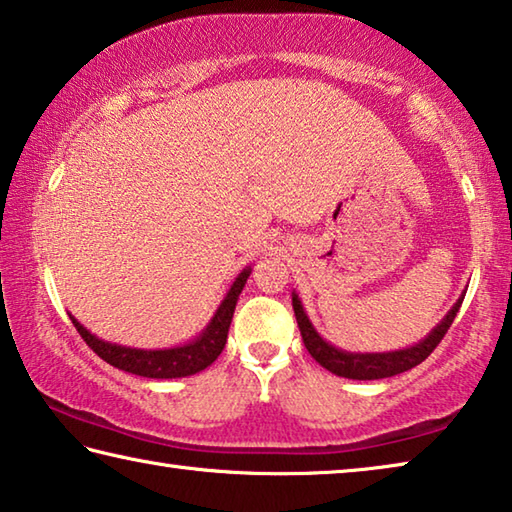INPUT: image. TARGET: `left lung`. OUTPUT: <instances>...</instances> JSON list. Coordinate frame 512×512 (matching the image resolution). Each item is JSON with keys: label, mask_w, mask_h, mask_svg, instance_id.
Returning <instances> with one entry per match:
<instances>
[{"label": "left lung", "mask_w": 512, "mask_h": 512, "mask_svg": "<svg viewBox=\"0 0 512 512\" xmlns=\"http://www.w3.org/2000/svg\"><path fill=\"white\" fill-rule=\"evenodd\" d=\"M463 298L465 296L456 300V305L447 311V316L440 320L436 327H433V332L427 336V339L411 345V348L395 350V352L361 354V352H345V350L334 348V345H329L323 336L316 332L314 325H311V320L307 318L296 293H293V311H296V320H298L302 341H305V348L309 350L311 357L320 363V366L339 377L366 381V379H384V377L400 375V372L411 370L427 359L429 354L436 350V345L443 341L447 329L452 327L458 309L463 305Z\"/></svg>", "instance_id": "1"}]
</instances>
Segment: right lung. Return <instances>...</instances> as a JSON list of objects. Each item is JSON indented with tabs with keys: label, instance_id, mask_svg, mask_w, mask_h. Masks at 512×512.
Returning a JSON list of instances; mask_svg holds the SVG:
<instances>
[{
	"label": "right lung",
	"instance_id": "right-lung-1",
	"mask_svg": "<svg viewBox=\"0 0 512 512\" xmlns=\"http://www.w3.org/2000/svg\"><path fill=\"white\" fill-rule=\"evenodd\" d=\"M248 275H250V266H246L244 271L237 275V280L232 282L228 296L223 298L219 309H216V314L210 320V325L203 329L201 336H196L194 341H189L185 345H178V348H169V350L126 348V345L97 339V336L90 334L74 316L69 318H72L76 332L83 336V341L88 343L103 361L110 363V366L133 372V375H140V377H149V379H176V377L196 375V372L212 366L216 357L223 352L225 341H228L232 314H235L239 293L244 289Z\"/></svg>",
	"mask_w": 512,
	"mask_h": 512
}]
</instances>
